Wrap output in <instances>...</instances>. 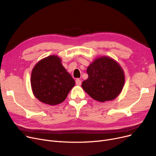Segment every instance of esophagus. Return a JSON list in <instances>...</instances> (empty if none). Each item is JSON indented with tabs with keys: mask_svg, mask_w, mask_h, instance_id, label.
<instances>
[{
	"mask_svg": "<svg viewBox=\"0 0 156 156\" xmlns=\"http://www.w3.org/2000/svg\"><path fill=\"white\" fill-rule=\"evenodd\" d=\"M75 83H76L77 85L80 86V85H81V80L79 79H77L76 80H75Z\"/></svg>",
	"mask_w": 156,
	"mask_h": 156,
	"instance_id": "esophagus-1",
	"label": "esophagus"
}]
</instances>
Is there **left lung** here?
Returning a JSON list of instances; mask_svg holds the SVG:
<instances>
[{
  "mask_svg": "<svg viewBox=\"0 0 156 156\" xmlns=\"http://www.w3.org/2000/svg\"><path fill=\"white\" fill-rule=\"evenodd\" d=\"M88 77L82 83V88L94 100L105 102L114 100L123 88L124 71L115 60L101 56L87 68Z\"/></svg>",
  "mask_w": 156,
  "mask_h": 156,
  "instance_id": "left-lung-1",
  "label": "left lung"
}]
</instances>
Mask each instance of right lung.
<instances>
[{"label":"right lung","mask_w":156,"mask_h":156,"mask_svg":"<svg viewBox=\"0 0 156 156\" xmlns=\"http://www.w3.org/2000/svg\"><path fill=\"white\" fill-rule=\"evenodd\" d=\"M30 83L34 96L50 105L63 102L75 84L56 55L49 56L35 65Z\"/></svg>","instance_id":"1"}]
</instances>
